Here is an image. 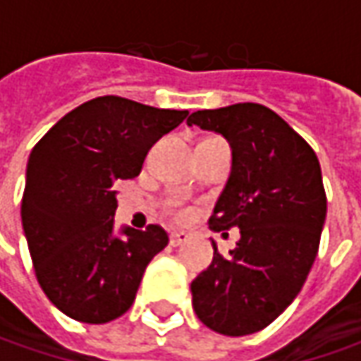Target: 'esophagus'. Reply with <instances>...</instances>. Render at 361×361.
I'll use <instances>...</instances> for the list:
<instances>
[{
	"label": "esophagus",
	"mask_w": 361,
	"mask_h": 361,
	"mask_svg": "<svg viewBox=\"0 0 361 361\" xmlns=\"http://www.w3.org/2000/svg\"><path fill=\"white\" fill-rule=\"evenodd\" d=\"M188 241V233L185 231H173L171 233V245L173 247H178V245H183V243Z\"/></svg>",
	"instance_id": "34e87169"
}]
</instances>
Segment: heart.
I'll return each mask as SVG.
<instances>
[{"instance_id": "b5f03b06", "label": "heart", "mask_w": 361, "mask_h": 361, "mask_svg": "<svg viewBox=\"0 0 361 361\" xmlns=\"http://www.w3.org/2000/svg\"><path fill=\"white\" fill-rule=\"evenodd\" d=\"M176 215H178V216H187V211H176Z\"/></svg>"}]
</instances>
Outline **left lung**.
Returning a JSON list of instances; mask_svg holds the SVG:
<instances>
[{
	"instance_id": "8db88e82",
	"label": "left lung",
	"mask_w": 361,
	"mask_h": 361,
	"mask_svg": "<svg viewBox=\"0 0 361 361\" xmlns=\"http://www.w3.org/2000/svg\"><path fill=\"white\" fill-rule=\"evenodd\" d=\"M187 124L229 142L231 174L209 227L241 229L227 257L213 241V263L190 283L192 310L216 334L249 336L287 310L315 261L327 213L319 160L281 116L253 102L199 110Z\"/></svg>"
}]
</instances>
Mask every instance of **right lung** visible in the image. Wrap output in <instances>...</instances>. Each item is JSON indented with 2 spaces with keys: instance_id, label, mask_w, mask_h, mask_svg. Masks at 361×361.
<instances>
[{
  "instance_id": "add662e5",
  "label": "right lung",
  "mask_w": 361,
  "mask_h": 361,
  "mask_svg": "<svg viewBox=\"0 0 361 361\" xmlns=\"http://www.w3.org/2000/svg\"><path fill=\"white\" fill-rule=\"evenodd\" d=\"M187 114L100 96L34 146L21 225L39 287L68 317L106 324L128 312L146 265L169 245L159 225L114 231V183L138 176L152 145Z\"/></svg>"
}]
</instances>
